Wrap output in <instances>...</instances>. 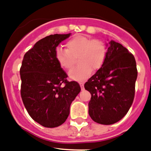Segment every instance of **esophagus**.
<instances>
[{"instance_id": "esophagus-1", "label": "esophagus", "mask_w": 151, "mask_h": 151, "mask_svg": "<svg viewBox=\"0 0 151 151\" xmlns=\"http://www.w3.org/2000/svg\"><path fill=\"white\" fill-rule=\"evenodd\" d=\"M80 87H81V90H83L84 89H85V88H84V84L83 83H80Z\"/></svg>"}]
</instances>
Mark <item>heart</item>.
Here are the masks:
<instances>
[{
	"instance_id": "b5f03b06",
	"label": "heart",
	"mask_w": 151,
	"mask_h": 151,
	"mask_svg": "<svg viewBox=\"0 0 151 151\" xmlns=\"http://www.w3.org/2000/svg\"><path fill=\"white\" fill-rule=\"evenodd\" d=\"M66 50L57 48L55 59L59 66L64 69H71L74 58L78 57L80 66L73 68L69 72L71 80L82 82L90 77L93 71L103 66L106 58L107 49L99 40H92L83 35H77L66 44Z\"/></svg>"
}]
</instances>
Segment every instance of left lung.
<instances>
[{"instance_id": "1", "label": "left lung", "mask_w": 151, "mask_h": 151, "mask_svg": "<svg viewBox=\"0 0 151 151\" xmlns=\"http://www.w3.org/2000/svg\"><path fill=\"white\" fill-rule=\"evenodd\" d=\"M107 53L102 67L85 84L91 94L88 113L94 122L113 124L121 120L134 97L137 70L134 55L114 40L106 43Z\"/></svg>"}]
</instances>
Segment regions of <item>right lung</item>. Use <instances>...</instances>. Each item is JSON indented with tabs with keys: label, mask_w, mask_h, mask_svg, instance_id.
<instances>
[{
	"label": "right lung",
	"mask_w": 151,
	"mask_h": 151,
	"mask_svg": "<svg viewBox=\"0 0 151 151\" xmlns=\"http://www.w3.org/2000/svg\"><path fill=\"white\" fill-rule=\"evenodd\" d=\"M70 35L55 34L42 38L25 53L22 61V101L32 119L45 127L64 123L71 102L81 90L77 82L67 81V74L55 59L56 47ZM63 83L64 86H61Z\"/></svg>",
	"instance_id": "1"
}]
</instances>
